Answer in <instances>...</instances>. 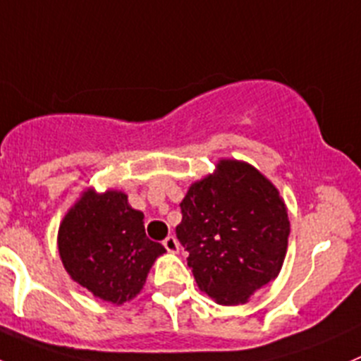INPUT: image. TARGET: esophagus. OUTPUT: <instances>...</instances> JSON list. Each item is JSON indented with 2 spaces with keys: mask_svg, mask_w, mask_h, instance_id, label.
<instances>
[{
  "mask_svg": "<svg viewBox=\"0 0 361 361\" xmlns=\"http://www.w3.org/2000/svg\"><path fill=\"white\" fill-rule=\"evenodd\" d=\"M163 246L166 248L168 253H177L178 252V241L173 238V235H168L163 241Z\"/></svg>",
  "mask_w": 361,
  "mask_h": 361,
  "instance_id": "obj_1",
  "label": "esophagus"
}]
</instances>
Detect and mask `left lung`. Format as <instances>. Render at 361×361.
<instances>
[{"label": "left lung", "mask_w": 361, "mask_h": 361, "mask_svg": "<svg viewBox=\"0 0 361 361\" xmlns=\"http://www.w3.org/2000/svg\"><path fill=\"white\" fill-rule=\"evenodd\" d=\"M177 238L202 293L243 305L278 276L287 253V205L269 178L246 161L219 159L180 202Z\"/></svg>", "instance_id": "obj_1"}]
</instances>
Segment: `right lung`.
Here are the masks:
<instances>
[{
    "label": "right lung",
    "mask_w": 361,
    "mask_h": 361,
    "mask_svg": "<svg viewBox=\"0 0 361 361\" xmlns=\"http://www.w3.org/2000/svg\"><path fill=\"white\" fill-rule=\"evenodd\" d=\"M58 252L75 283L118 307L138 296L166 250L147 238L143 212L129 205L123 191L88 188L61 219Z\"/></svg>",
    "instance_id": "right-lung-1"
}]
</instances>
